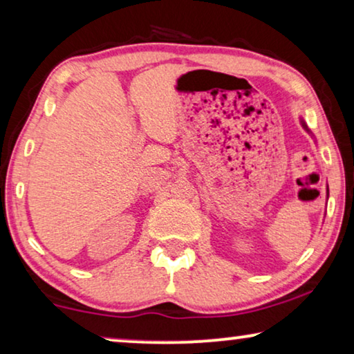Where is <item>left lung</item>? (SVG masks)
Wrapping results in <instances>:
<instances>
[{
    "label": "left lung",
    "mask_w": 354,
    "mask_h": 354,
    "mask_svg": "<svg viewBox=\"0 0 354 354\" xmlns=\"http://www.w3.org/2000/svg\"><path fill=\"white\" fill-rule=\"evenodd\" d=\"M300 122H301V126H304V129H305L306 132H310V131H308V127H306V124H305V121L301 120V118H300Z\"/></svg>",
    "instance_id": "1"
}]
</instances>
